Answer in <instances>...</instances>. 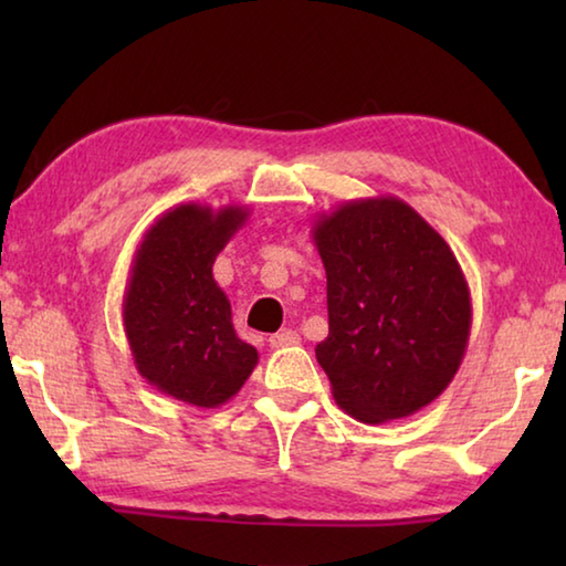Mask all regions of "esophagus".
<instances>
[{"mask_svg": "<svg viewBox=\"0 0 566 566\" xmlns=\"http://www.w3.org/2000/svg\"><path fill=\"white\" fill-rule=\"evenodd\" d=\"M292 344H300V334L292 332V329H284V332H276L270 337V347L272 349H282V347H292Z\"/></svg>", "mask_w": 566, "mask_h": 566, "instance_id": "34e87169", "label": "esophagus"}]
</instances>
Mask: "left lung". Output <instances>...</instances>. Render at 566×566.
Here are the masks:
<instances>
[{"label":"left lung","instance_id":"8db88e82","mask_svg":"<svg viewBox=\"0 0 566 566\" xmlns=\"http://www.w3.org/2000/svg\"><path fill=\"white\" fill-rule=\"evenodd\" d=\"M312 239L329 312L317 361L334 401L364 424L415 415L449 387L469 344L472 296L454 252L399 197L342 202Z\"/></svg>","mask_w":566,"mask_h":566}]
</instances>
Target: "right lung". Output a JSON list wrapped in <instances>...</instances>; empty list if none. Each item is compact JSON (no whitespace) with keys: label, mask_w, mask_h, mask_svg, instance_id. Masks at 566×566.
I'll use <instances>...</instances> for the list:
<instances>
[{"label":"right lung","mask_w":566,"mask_h":566,"mask_svg":"<svg viewBox=\"0 0 566 566\" xmlns=\"http://www.w3.org/2000/svg\"><path fill=\"white\" fill-rule=\"evenodd\" d=\"M249 207L177 205L155 219L134 252L122 322L134 367L161 395L214 409L232 399L260 354L237 337L217 284V254L247 224Z\"/></svg>","instance_id":"right-lung-1"}]
</instances>
